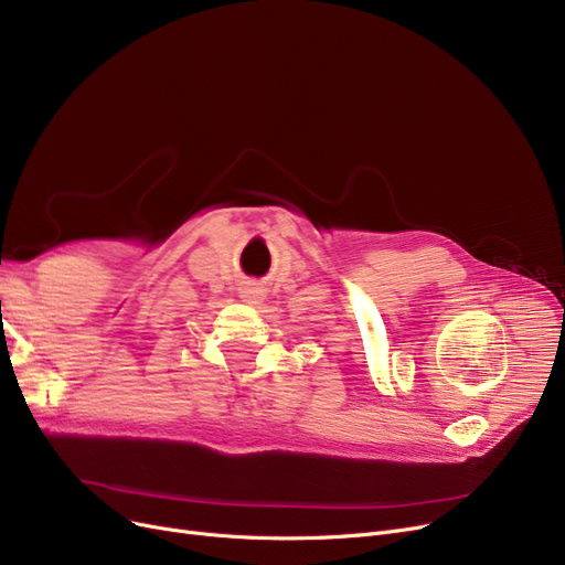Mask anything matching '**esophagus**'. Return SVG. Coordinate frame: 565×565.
I'll return each mask as SVG.
<instances>
[{"instance_id": "esophagus-1", "label": "esophagus", "mask_w": 565, "mask_h": 565, "mask_svg": "<svg viewBox=\"0 0 565 565\" xmlns=\"http://www.w3.org/2000/svg\"><path fill=\"white\" fill-rule=\"evenodd\" d=\"M239 292H242V300H244V302H258V300H263V296H265L263 288H258V286H254V284L244 286Z\"/></svg>"}]
</instances>
